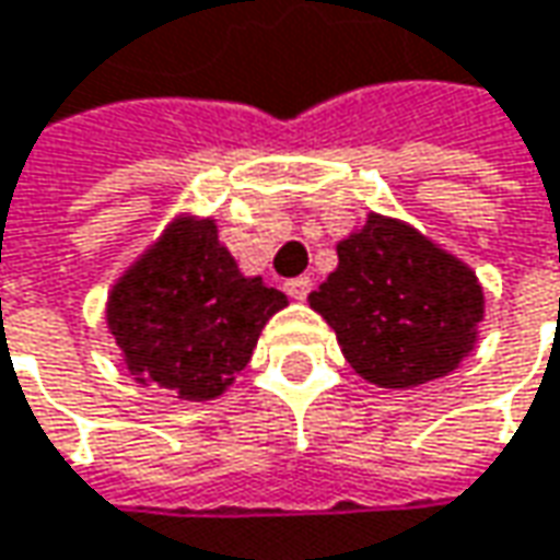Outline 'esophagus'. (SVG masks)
<instances>
[{
	"mask_svg": "<svg viewBox=\"0 0 560 560\" xmlns=\"http://www.w3.org/2000/svg\"><path fill=\"white\" fill-rule=\"evenodd\" d=\"M287 292H290L292 299H308V292H312V277H292L287 280Z\"/></svg>",
	"mask_w": 560,
	"mask_h": 560,
	"instance_id": "esophagus-1",
	"label": "esophagus"
}]
</instances>
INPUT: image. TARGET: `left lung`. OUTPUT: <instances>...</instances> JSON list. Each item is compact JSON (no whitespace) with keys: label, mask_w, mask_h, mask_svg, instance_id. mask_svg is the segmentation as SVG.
I'll list each match as a JSON object with an SVG mask.
<instances>
[{"label":"left lung","mask_w":560,"mask_h":560,"mask_svg":"<svg viewBox=\"0 0 560 560\" xmlns=\"http://www.w3.org/2000/svg\"><path fill=\"white\" fill-rule=\"evenodd\" d=\"M336 255L339 265L308 302L355 374L383 389H411L452 374L474 349L483 287L415 226L368 214Z\"/></svg>","instance_id":"8db88e82"}]
</instances>
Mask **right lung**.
<instances>
[{"instance_id": "right-lung-1", "label": "right lung", "mask_w": 560, "mask_h": 560, "mask_svg": "<svg viewBox=\"0 0 560 560\" xmlns=\"http://www.w3.org/2000/svg\"><path fill=\"white\" fill-rule=\"evenodd\" d=\"M287 295L243 277L214 221L177 218L108 295V330L137 383L208 401L236 380Z\"/></svg>"}]
</instances>
